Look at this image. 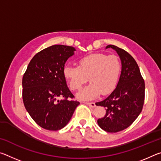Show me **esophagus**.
Instances as JSON below:
<instances>
[{
    "mask_svg": "<svg viewBox=\"0 0 161 161\" xmlns=\"http://www.w3.org/2000/svg\"><path fill=\"white\" fill-rule=\"evenodd\" d=\"M84 103L86 104L87 106H89V107H90L94 108V107H96V104H95L94 102H84Z\"/></svg>",
    "mask_w": 161,
    "mask_h": 161,
    "instance_id": "obj_1",
    "label": "esophagus"
}]
</instances>
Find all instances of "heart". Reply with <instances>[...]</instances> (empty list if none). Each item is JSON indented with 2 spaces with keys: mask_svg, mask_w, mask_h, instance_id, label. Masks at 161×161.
<instances>
[{
  "mask_svg": "<svg viewBox=\"0 0 161 161\" xmlns=\"http://www.w3.org/2000/svg\"><path fill=\"white\" fill-rule=\"evenodd\" d=\"M121 73V63L118 57L103 53H94L81 58L78 66L66 65L63 75L72 91H77L88 80L90 84L79 92L80 101L97 99L101 94L112 92L119 82Z\"/></svg>",
  "mask_w": 161,
  "mask_h": 161,
  "instance_id": "b5f03b06",
  "label": "heart"
}]
</instances>
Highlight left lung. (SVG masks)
<instances>
[{"instance_id": "1", "label": "left lung", "mask_w": 161, "mask_h": 161, "mask_svg": "<svg viewBox=\"0 0 161 161\" xmlns=\"http://www.w3.org/2000/svg\"><path fill=\"white\" fill-rule=\"evenodd\" d=\"M115 50L121 62V73L116 89L107 98L96 103L106 108L105 116L97 120L101 129L107 132L123 130L139 116L144 103L145 83L139 67L133 57L123 49L113 45L106 49Z\"/></svg>"}]
</instances>
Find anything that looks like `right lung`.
<instances>
[{
    "instance_id": "add662e5",
    "label": "right lung",
    "mask_w": 161,
    "mask_h": 161,
    "mask_svg": "<svg viewBox=\"0 0 161 161\" xmlns=\"http://www.w3.org/2000/svg\"><path fill=\"white\" fill-rule=\"evenodd\" d=\"M75 51V47L63 45L45 48L32 58L23 75L24 105L32 119L45 129H62L80 104L69 99L74 96L63 75L64 64ZM59 97L64 99L59 100Z\"/></svg>"
}]
</instances>
